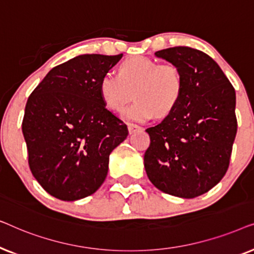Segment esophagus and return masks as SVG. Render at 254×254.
I'll return each instance as SVG.
<instances>
[{
  "instance_id": "34e87169",
  "label": "esophagus",
  "mask_w": 254,
  "mask_h": 254,
  "mask_svg": "<svg viewBox=\"0 0 254 254\" xmlns=\"http://www.w3.org/2000/svg\"><path fill=\"white\" fill-rule=\"evenodd\" d=\"M127 126H128V130H129L130 134L134 133V131H136V130L142 129V127L138 126V125H136V124H128Z\"/></svg>"
}]
</instances>
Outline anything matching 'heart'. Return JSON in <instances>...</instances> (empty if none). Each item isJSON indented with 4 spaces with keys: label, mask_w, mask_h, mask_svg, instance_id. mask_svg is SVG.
<instances>
[{
    "label": "heart",
    "mask_w": 254,
    "mask_h": 254,
    "mask_svg": "<svg viewBox=\"0 0 254 254\" xmlns=\"http://www.w3.org/2000/svg\"><path fill=\"white\" fill-rule=\"evenodd\" d=\"M183 77L176 64H159L154 59L130 57L121 62L119 75L106 72L99 82V92L105 105L121 112L133 99L137 100L127 110V117L147 121L157 113L165 117L179 103L183 95Z\"/></svg>",
    "instance_id": "obj_1"
}]
</instances>
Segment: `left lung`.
Here are the masks:
<instances>
[{
    "label": "left lung",
    "mask_w": 254,
    "mask_h": 254,
    "mask_svg": "<svg viewBox=\"0 0 254 254\" xmlns=\"http://www.w3.org/2000/svg\"><path fill=\"white\" fill-rule=\"evenodd\" d=\"M183 77L179 103L154 127L144 154L148 178L159 190L192 199L223 178L230 164L237 118L235 89L209 55L177 46L156 52Z\"/></svg>",
    "instance_id": "left-lung-1"
}]
</instances>
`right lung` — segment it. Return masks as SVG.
Wrapping results in <instances>:
<instances>
[{"instance_id": "add662e5", "label": "right lung", "mask_w": 254, "mask_h": 254, "mask_svg": "<svg viewBox=\"0 0 254 254\" xmlns=\"http://www.w3.org/2000/svg\"><path fill=\"white\" fill-rule=\"evenodd\" d=\"M123 58L84 54L54 67L27 99L22 129L29 165L57 199L91 195L109 171L110 154L128 135L99 92L104 74Z\"/></svg>"}]
</instances>
